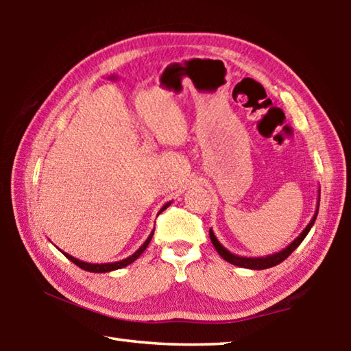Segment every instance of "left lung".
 Here are the masks:
<instances>
[{
	"label": "left lung",
	"mask_w": 351,
	"mask_h": 351,
	"mask_svg": "<svg viewBox=\"0 0 351 351\" xmlns=\"http://www.w3.org/2000/svg\"><path fill=\"white\" fill-rule=\"evenodd\" d=\"M319 201H320V190H319V197H317L316 212H314L311 221L306 224V228H305L304 230H302L300 235L297 237L295 240L291 241L287 247L282 249V251H278V252H274V254H271V255H265V257H241V255H237V254H232L230 251H228V249H226V247L221 245V243L218 241V239L215 237V234H213L212 229L209 230L210 241H212L213 247L217 249V252H218L219 255H221V257H223L226 261H229L230 265L240 266V268H246V269H255V271H257V269L260 271V269L272 268V266L282 263V261H283L285 258H288L289 255H291V252H294L295 249H297V246H299L300 243L304 241V239L308 235V232H310L311 228H313V224H314V221H316V218H317Z\"/></svg>",
	"instance_id": "left-lung-1"
}]
</instances>
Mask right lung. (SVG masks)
Listing matches in <instances>:
<instances>
[{"instance_id": "obj_1", "label": "right lung", "mask_w": 351, "mask_h": 351, "mask_svg": "<svg viewBox=\"0 0 351 351\" xmlns=\"http://www.w3.org/2000/svg\"><path fill=\"white\" fill-rule=\"evenodd\" d=\"M171 204V201H169V203H165L162 207H161V210H159V213H161L162 210H165L167 209V207ZM153 232H154V229L152 230V234L148 235V239L144 241V245H142L138 251H136L134 254H132L130 255V257H127V258H123V260H121V261H112V263H88V261H83V260H79V258H75V257H73V255H69V254H66V252H63V255L66 258H69L71 261H73V263H75L77 266H79V268H82V269H85V271H88V272H111V271H116V269H121V268H125V266H128L130 263H133L134 260H138L139 257H141V254L145 251L147 249V246H148V243L152 241V237H153Z\"/></svg>"}]
</instances>
